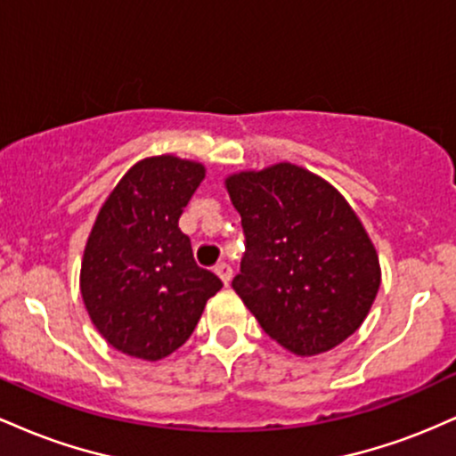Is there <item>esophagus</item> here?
<instances>
[{
    "label": "esophagus",
    "mask_w": 456,
    "mask_h": 456,
    "mask_svg": "<svg viewBox=\"0 0 456 456\" xmlns=\"http://www.w3.org/2000/svg\"><path fill=\"white\" fill-rule=\"evenodd\" d=\"M214 272H216L218 276H221V281L224 282V285H229V282H232V276H233V270H232V265L229 264H218L216 268H214Z\"/></svg>",
    "instance_id": "esophagus-1"
}]
</instances>
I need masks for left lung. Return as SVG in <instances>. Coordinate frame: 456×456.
<instances>
[{
  "label": "left lung",
  "mask_w": 456,
  "mask_h": 456,
  "mask_svg": "<svg viewBox=\"0 0 456 456\" xmlns=\"http://www.w3.org/2000/svg\"><path fill=\"white\" fill-rule=\"evenodd\" d=\"M224 186L246 238L232 285L265 334L296 355L352 337L378 296L381 270L341 192L291 162L240 171Z\"/></svg>",
  "instance_id": "1"
}]
</instances>
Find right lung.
I'll list each match as a JSON object with an SVG mask.
<instances>
[{
	"mask_svg": "<svg viewBox=\"0 0 456 456\" xmlns=\"http://www.w3.org/2000/svg\"><path fill=\"white\" fill-rule=\"evenodd\" d=\"M203 177L201 162L151 156L119 180L98 212L83 253L81 296L118 352L150 362L174 354L223 287L199 268L177 227Z\"/></svg>",
	"mask_w": 456,
	"mask_h": 456,
	"instance_id": "obj_1",
	"label": "right lung"
}]
</instances>
